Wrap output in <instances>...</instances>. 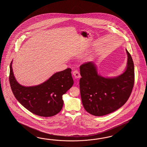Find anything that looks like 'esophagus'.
Returning a JSON list of instances; mask_svg holds the SVG:
<instances>
[{
    "label": "esophagus",
    "mask_w": 147,
    "mask_h": 147,
    "mask_svg": "<svg viewBox=\"0 0 147 147\" xmlns=\"http://www.w3.org/2000/svg\"><path fill=\"white\" fill-rule=\"evenodd\" d=\"M73 75L76 78H79L80 77V74L77 70H76L73 71Z\"/></svg>",
    "instance_id": "obj_1"
}]
</instances>
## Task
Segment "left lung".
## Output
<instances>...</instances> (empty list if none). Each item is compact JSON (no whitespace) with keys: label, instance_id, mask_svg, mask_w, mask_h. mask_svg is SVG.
<instances>
[{"label":"left lung","instance_id":"1","mask_svg":"<svg viewBox=\"0 0 147 147\" xmlns=\"http://www.w3.org/2000/svg\"><path fill=\"white\" fill-rule=\"evenodd\" d=\"M128 55L125 72L115 78H105L97 72L94 63L89 61L80 66L81 100L84 109L94 116L109 114L121 108L128 100L134 82V64Z\"/></svg>","mask_w":147,"mask_h":147}]
</instances>
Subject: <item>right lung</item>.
<instances>
[{"mask_svg": "<svg viewBox=\"0 0 147 147\" xmlns=\"http://www.w3.org/2000/svg\"><path fill=\"white\" fill-rule=\"evenodd\" d=\"M12 63L10 65L9 82L16 99L30 112L41 117H52L59 113L63 104V95L71 87V69L53 74L47 81L36 86L25 87L16 81Z\"/></svg>", "mask_w": 147, "mask_h": 147, "instance_id": "obj_1", "label": "right lung"}]
</instances>
